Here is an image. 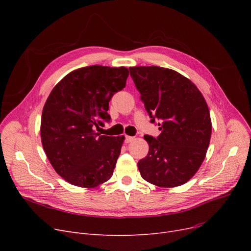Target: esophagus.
Masks as SVG:
<instances>
[{"label": "esophagus", "mask_w": 251, "mask_h": 251, "mask_svg": "<svg viewBox=\"0 0 251 251\" xmlns=\"http://www.w3.org/2000/svg\"><path fill=\"white\" fill-rule=\"evenodd\" d=\"M133 140H134V137H132V136H128V135H126V136H125V142H126V143L132 142Z\"/></svg>", "instance_id": "1"}]
</instances>
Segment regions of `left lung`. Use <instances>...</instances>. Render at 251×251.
<instances>
[{
	"mask_svg": "<svg viewBox=\"0 0 251 251\" xmlns=\"http://www.w3.org/2000/svg\"><path fill=\"white\" fill-rule=\"evenodd\" d=\"M151 122L161 134L146 135L149 153L137 164L141 177L159 187L189 181L201 166L212 135L206 101L188 78L157 66L130 67Z\"/></svg>",
	"mask_w": 251,
	"mask_h": 251,
	"instance_id": "obj_1",
	"label": "left lung"
}]
</instances>
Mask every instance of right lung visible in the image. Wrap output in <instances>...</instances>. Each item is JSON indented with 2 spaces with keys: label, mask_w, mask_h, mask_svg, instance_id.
<instances>
[{
  "label": "right lung",
  "mask_w": 251,
  "mask_h": 251,
  "mask_svg": "<svg viewBox=\"0 0 251 251\" xmlns=\"http://www.w3.org/2000/svg\"><path fill=\"white\" fill-rule=\"evenodd\" d=\"M128 75L125 67L88 66L66 75L50 91L42 114L43 148L72 185L95 188L112 177L125 137L100 135L96 128L111 120L109 101Z\"/></svg>",
  "instance_id": "add662e5"
}]
</instances>
